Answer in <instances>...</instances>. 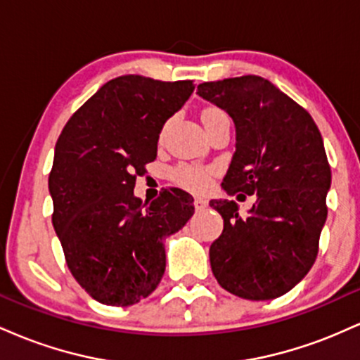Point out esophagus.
Instances as JSON below:
<instances>
[{
    "label": "esophagus",
    "mask_w": 360,
    "mask_h": 360,
    "mask_svg": "<svg viewBox=\"0 0 360 360\" xmlns=\"http://www.w3.org/2000/svg\"><path fill=\"white\" fill-rule=\"evenodd\" d=\"M208 206V201L203 200V198H194V208L200 212V210H205Z\"/></svg>",
    "instance_id": "obj_1"
}]
</instances>
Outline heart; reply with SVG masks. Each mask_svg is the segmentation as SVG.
Listing matches in <instances>:
<instances>
[{"instance_id": "b5f03b06", "label": "heart", "mask_w": 360, "mask_h": 360, "mask_svg": "<svg viewBox=\"0 0 360 360\" xmlns=\"http://www.w3.org/2000/svg\"><path fill=\"white\" fill-rule=\"evenodd\" d=\"M214 115H223V111L217 108H210L203 113V118L214 117ZM176 179L186 188L193 189V191H201L208 186V172L200 171L194 167H179L176 171Z\"/></svg>"}]
</instances>
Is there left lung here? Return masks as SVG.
<instances>
[{
    "label": "left lung",
    "instance_id": "left-lung-1",
    "mask_svg": "<svg viewBox=\"0 0 360 360\" xmlns=\"http://www.w3.org/2000/svg\"><path fill=\"white\" fill-rule=\"evenodd\" d=\"M198 94L233 120L235 154L221 188L257 198L249 217L233 201H210L223 218L212 271L238 298H279L318 254L332 183L323 139L307 110L260 76L203 82Z\"/></svg>",
    "mask_w": 360,
    "mask_h": 360
}]
</instances>
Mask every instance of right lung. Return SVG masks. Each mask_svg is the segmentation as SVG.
Returning a JSON list of instances; mask_svg holds the SVG:
<instances>
[{
	"label": "right lung",
	"instance_id": "obj_1",
	"mask_svg": "<svg viewBox=\"0 0 360 360\" xmlns=\"http://www.w3.org/2000/svg\"><path fill=\"white\" fill-rule=\"evenodd\" d=\"M193 81L128 74L103 84L62 130L49 191L52 223L82 289L110 307H130L159 286L164 242L193 217V196L164 189L150 205L135 177L157 157L160 130L183 108Z\"/></svg>",
	"mask_w": 360,
	"mask_h": 360
}]
</instances>
